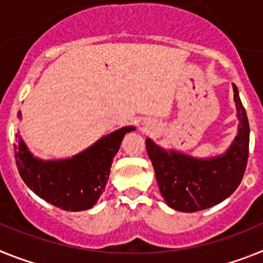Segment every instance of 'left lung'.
Segmentation results:
<instances>
[{
    "mask_svg": "<svg viewBox=\"0 0 263 263\" xmlns=\"http://www.w3.org/2000/svg\"><path fill=\"white\" fill-rule=\"evenodd\" d=\"M233 91L238 134L225 154L197 159L177 151H165L151 139L145 140L157 185L172 209L185 213L208 209L229 197L241 184L248 164L250 128L236 84Z\"/></svg>",
    "mask_w": 263,
    "mask_h": 263,
    "instance_id": "8db88e82",
    "label": "left lung"
}]
</instances>
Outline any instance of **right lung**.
<instances>
[{"instance_id":"add662e5","label":"right lung","mask_w":263,"mask_h":263,"mask_svg":"<svg viewBox=\"0 0 263 263\" xmlns=\"http://www.w3.org/2000/svg\"><path fill=\"white\" fill-rule=\"evenodd\" d=\"M132 131L135 127H123L70 159L49 161L34 157L20 136L14 145L18 172L36 196L54 206L67 212L87 211L103 193L114 157L124 135Z\"/></svg>"}]
</instances>
